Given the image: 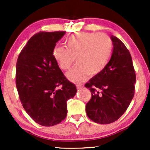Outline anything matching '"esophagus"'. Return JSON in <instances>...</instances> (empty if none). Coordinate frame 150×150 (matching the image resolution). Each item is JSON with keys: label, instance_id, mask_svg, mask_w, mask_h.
<instances>
[{"label": "esophagus", "instance_id": "obj_1", "mask_svg": "<svg viewBox=\"0 0 150 150\" xmlns=\"http://www.w3.org/2000/svg\"><path fill=\"white\" fill-rule=\"evenodd\" d=\"M83 87V85H81V84H77L76 85L77 89H81V88Z\"/></svg>", "mask_w": 150, "mask_h": 150}]
</instances>
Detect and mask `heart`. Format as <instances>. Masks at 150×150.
<instances>
[{"instance_id": "b5f03b06", "label": "heart", "mask_w": 150, "mask_h": 150, "mask_svg": "<svg viewBox=\"0 0 150 150\" xmlns=\"http://www.w3.org/2000/svg\"><path fill=\"white\" fill-rule=\"evenodd\" d=\"M65 48L55 47L53 58L61 69L67 70L76 61L77 64L67 73L74 83H80L88 77L95 76L104 70L111 55L112 44L103 33L81 32L73 34L65 41Z\"/></svg>"}]
</instances>
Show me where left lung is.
Segmentation results:
<instances>
[{"label": "left lung", "instance_id": "left-lung-1", "mask_svg": "<svg viewBox=\"0 0 150 150\" xmlns=\"http://www.w3.org/2000/svg\"><path fill=\"white\" fill-rule=\"evenodd\" d=\"M110 39L113 50L109 62L85 85L91 93L86 112L90 120L100 124L117 120L134 95L136 74L130 52L117 37L111 35Z\"/></svg>", "mask_w": 150, "mask_h": 150}]
</instances>
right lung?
<instances>
[{"label": "right lung", "mask_w": 150, "mask_h": 150, "mask_svg": "<svg viewBox=\"0 0 150 150\" xmlns=\"http://www.w3.org/2000/svg\"><path fill=\"white\" fill-rule=\"evenodd\" d=\"M65 34V31H56L34 35L16 63V87L20 101L28 115L44 126H54L65 120L67 100L77 91L52 57L53 49Z\"/></svg>", "instance_id": "1"}]
</instances>
